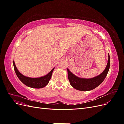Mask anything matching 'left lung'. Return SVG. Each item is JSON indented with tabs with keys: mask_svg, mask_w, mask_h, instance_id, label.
Returning a JSON list of instances; mask_svg holds the SVG:
<instances>
[{
	"mask_svg": "<svg viewBox=\"0 0 124 124\" xmlns=\"http://www.w3.org/2000/svg\"><path fill=\"white\" fill-rule=\"evenodd\" d=\"M108 63L106 69L99 76L91 78H78L73 74L67 69L68 74V79L70 85L73 88L81 91H88L93 90L101 84L106 78L108 72L110 65V59L108 54Z\"/></svg>",
	"mask_w": 124,
	"mask_h": 124,
	"instance_id": "obj_1",
	"label": "left lung"
}]
</instances>
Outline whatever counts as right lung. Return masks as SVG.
Instances as JSON below:
<instances>
[{
  "label": "right lung",
  "mask_w": 124,
  "mask_h": 124,
  "mask_svg": "<svg viewBox=\"0 0 124 124\" xmlns=\"http://www.w3.org/2000/svg\"><path fill=\"white\" fill-rule=\"evenodd\" d=\"M13 66L14 71L15 72H16L17 77L22 83L24 84L25 85L28 86L29 87L35 88H43L46 86L51 79V78L52 77V72H53V71L54 69V68L47 74L43 77L37 78H32L25 77L24 75L21 74L19 72V71L17 70L16 65H15V62L14 61Z\"/></svg>",
  "instance_id": "1"
}]
</instances>
